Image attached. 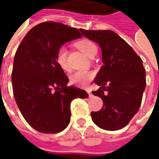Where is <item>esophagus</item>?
I'll return each mask as SVG.
<instances>
[{"label":"esophagus","mask_w":159,"mask_h":159,"mask_svg":"<svg viewBox=\"0 0 159 159\" xmlns=\"http://www.w3.org/2000/svg\"><path fill=\"white\" fill-rule=\"evenodd\" d=\"M86 91H87V93H89V97L92 96V93H91V90H90L89 89H87Z\"/></svg>","instance_id":"obj_1"}]
</instances>
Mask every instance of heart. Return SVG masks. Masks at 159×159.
Segmentation results:
<instances>
[{
	"instance_id": "obj_1",
	"label": "heart",
	"mask_w": 159,
	"mask_h": 159,
	"mask_svg": "<svg viewBox=\"0 0 159 159\" xmlns=\"http://www.w3.org/2000/svg\"><path fill=\"white\" fill-rule=\"evenodd\" d=\"M76 47L89 58H93L98 51L96 45L92 41L88 39H83L76 42ZM66 57H67V50L65 47H60L56 52L55 59L59 67L65 70H68ZM93 73L89 71H76L70 76V83L74 85L84 87L93 79Z\"/></svg>"
}]
</instances>
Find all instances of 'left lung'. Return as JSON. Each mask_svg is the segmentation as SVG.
<instances>
[{
	"instance_id": "left-lung-1",
	"label": "left lung",
	"mask_w": 159,
	"mask_h": 159,
	"mask_svg": "<svg viewBox=\"0 0 159 159\" xmlns=\"http://www.w3.org/2000/svg\"><path fill=\"white\" fill-rule=\"evenodd\" d=\"M83 36L99 44L103 66L94 78L100 88L93 95L103 100L99 111L91 117L103 129H121L139 111L146 89V70L142 60L134 49L111 30H85Z\"/></svg>"
}]
</instances>
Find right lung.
Segmentation results:
<instances>
[{
	"label": "right lung",
	"instance_id": "right-lung-1",
	"mask_svg": "<svg viewBox=\"0 0 159 159\" xmlns=\"http://www.w3.org/2000/svg\"><path fill=\"white\" fill-rule=\"evenodd\" d=\"M82 36L76 28L44 22L26 34L16 51L13 95L26 122L41 133L65 129L70 121V102L89 97L86 91L67 86L69 79L55 59L61 46Z\"/></svg>",
	"mask_w": 159,
	"mask_h": 159
}]
</instances>
